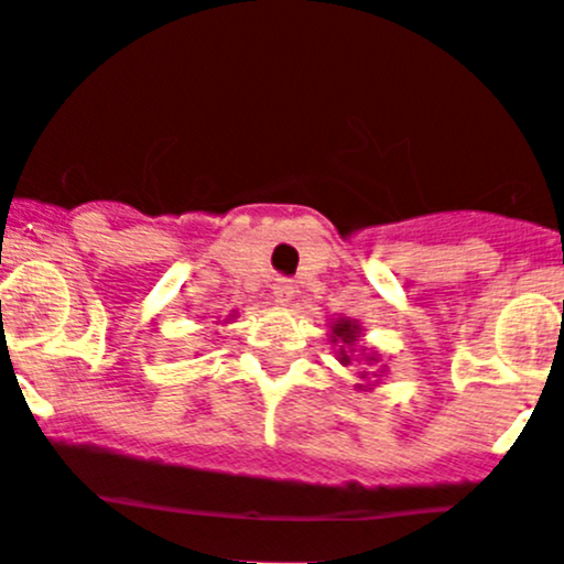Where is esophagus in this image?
<instances>
[{
	"instance_id": "esophagus-1",
	"label": "esophagus",
	"mask_w": 564,
	"mask_h": 564,
	"mask_svg": "<svg viewBox=\"0 0 564 564\" xmlns=\"http://www.w3.org/2000/svg\"><path fill=\"white\" fill-rule=\"evenodd\" d=\"M272 294H275V303L289 306V303L294 301V283L286 281V278H278V281L272 283Z\"/></svg>"
}]
</instances>
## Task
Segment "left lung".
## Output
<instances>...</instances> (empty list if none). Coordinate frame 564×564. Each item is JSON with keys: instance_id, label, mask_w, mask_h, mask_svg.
<instances>
[{"instance_id": "left-lung-1", "label": "left lung", "mask_w": 564, "mask_h": 564, "mask_svg": "<svg viewBox=\"0 0 564 564\" xmlns=\"http://www.w3.org/2000/svg\"><path fill=\"white\" fill-rule=\"evenodd\" d=\"M362 332L359 319L351 317H332L328 323V339L332 345H337V359L339 365H354L359 382L354 384L357 390H373L379 384V379L388 373V365H382V354H377L373 348L362 343Z\"/></svg>"}]
</instances>
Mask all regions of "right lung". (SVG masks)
Masks as SVG:
<instances>
[{"mask_svg": "<svg viewBox=\"0 0 564 564\" xmlns=\"http://www.w3.org/2000/svg\"><path fill=\"white\" fill-rule=\"evenodd\" d=\"M230 317H236V314H230ZM225 323H227V319H225ZM216 326H219V323H216Z\"/></svg>", "mask_w": 564, "mask_h": 564, "instance_id": "obj_1", "label": "right lung"}]
</instances>
